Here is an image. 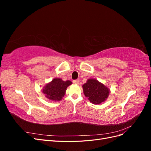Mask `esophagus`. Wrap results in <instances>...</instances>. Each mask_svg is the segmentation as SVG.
Listing matches in <instances>:
<instances>
[{
    "mask_svg": "<svg viewBox=\"0 0 151 151\" xmlns=\"http://www.w3.org/2000/svg\"><path fill=\"white\" fill-rule=\"evenodd\" d=\"M73 83H74L76 84H79V79L74 80V81H73Z\"/></svg>",
    "mask_w": 151,
    "mask_h": 151,
    "instance_id": "34e87169",
    "label": "esophagus"
}]
</instances>
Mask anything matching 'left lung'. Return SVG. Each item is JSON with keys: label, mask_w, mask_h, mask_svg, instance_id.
I'll list each match as a JSON object with an SVG mask.
<instances>
[{"label": "left lung", "mask_w": 151, "mask_h": 151, "mask_svg": "<svg viewBox=\"0 0 151 151\" xmlns=\"http://www.w3.org/2000/svg\"><path fill=\"white\" fill-rule=\"evenodd\" d=\"M84 94L91 103L99 104L106 100L109 94V89L94 79H89L83 86Z\"/></svg>", "instance_id": "8db88e82"}]
</instances>
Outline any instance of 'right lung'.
<instances>
[{
  "label": "right lung",
  "mask_w": 151,
  "mask_h": 151,
  "mask_svg": "<svg viewBox=\"0 0 151 151\" xmlns=\"http://www.w3.org/2000/svg\"><path fill=\"white\" fill-rule=\"evenodd\" d=\"M71 84L70 81H63L60 78H55L44 86L42 92L48 99L60 101L64 96L67 87Z\"/></svg>",
  "instance_id": "right-lung-1"
}]
</instances>
